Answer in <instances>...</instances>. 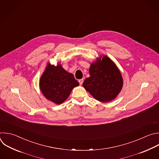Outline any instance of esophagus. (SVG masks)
<instances>
[{
  "label": "esophagus",
  "instance_id": "esophagus-1",
  "mask_svg": "<svg viewBox=\"0 0 159 159\" xmlns=\"http://www.w3.org/2000/svg\"><path fill=\"white\" fill-rule=\"evenodd\" d=\"M79 82L80 85H82L83 84V79H79Z\"/></svg>",
  "mask_w": 159,
  "mask_h": 159
}]
</instances>
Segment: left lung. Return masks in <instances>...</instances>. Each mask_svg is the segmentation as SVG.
I'll use <instances>...</instances> for the list:
<instances>
[{
  "label": "left lung",
  "mask_w": 159,
  "mask_h": 159,
  "mask_svg": "<svg viewBox=\"0 0 159 159\" xmlns=\"http://www.w3.org/2000/svg\"><path fill=\"white\" fill-rule=\"evenodd\" d=\"M90 77L85 79L83 87L96 100L108 102L114 100L123 87V78L116 64L107 56L97 58L90 64Z\"/></svg>",
  "instance_id": "8db88e82"
}]
</instances>
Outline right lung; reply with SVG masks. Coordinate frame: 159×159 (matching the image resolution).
Wrapping results in <instances>:
<instances>
[{
	"instance_id": "1",
	"label": "right lung",
	"mask_w": 159,
	"mask_h": 159,
	"mask_svg": "<svg viewBox=\"0 0 159 159\" xmlns=\"http://www.w3.org/2000/svg\"><path fill=\"white\" fill-rule=\"evenodd\" d=\"M79 85L74 75L67 72L60 64L55 66L48 63L39 82L43 96L57 105L67 100L72 89Z\"/></svg>"
}]
</instances>
